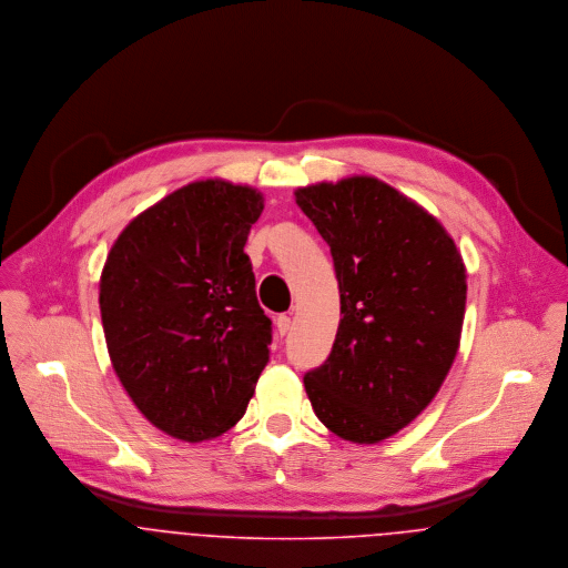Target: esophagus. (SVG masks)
<instances>
[{
    "label": "esophagus",
    "instance_id": "34e87169",
    "mask_svg": "<svg viewBox=\"0 0 568 568\" xmlns=\"http://www.w3.org/2000/svg\"><path fill=\"white\" fill-rule=\"evenodd\" d=\"M275 327H277V334H280V336L288 334V332H291V317H288V315H280V317L275 320Z\"/></svg>",
    "mask_w": 568,
    "mask_h": 568
}]
</instances>
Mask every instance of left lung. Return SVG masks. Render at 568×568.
<instances>
[{"mask_svg": "<svg viewBox=\"0 0 568 568\" xmlns=\"http://www.w3.org/2000/svg\"><path fill=\"white\" fill-rule=\"evenodd\" d=\"M295 201L329 244L343 315L306 394L334 435L383 442L430 405L457 356L462 253L435 216L374 176L300 187Z\"/></svg>", "mask_w": 568, "mask_h": 568, "instance_id": "8db88e82", "label": "left lung"}]
</instances>
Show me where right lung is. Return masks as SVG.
Returning <instances> with one entry per match:
<instances>
[{"mask_svg": "<svg viewBox=\"0 0 568 568\" xmlns=\"http://www.w3.org/2000/svg\"><path fill=\"white\" fill-rule=\"evenodd\" d=\"M262 210L248 185L194 181L135 216L106 255L100 315L113 369L170 437L230 430L268 363L271 320L244 253Z\"/></svg>", "mask_w": 568, "mask_h": 568, "instance_id": "right-lung-1", "label": "right lung"}]
</instances>
